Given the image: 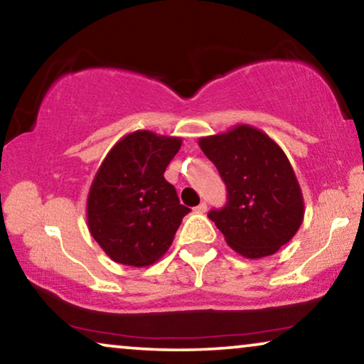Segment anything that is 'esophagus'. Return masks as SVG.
<instances>
[{
  "mask_svg": "<svg viewBox=\"0 0 364 364\" xmlns=\"http://www.w3.org/2000/svg\"><path fill=\"white\" fill-rule=\"evenodd\" d=\"M206 210H208V206H206V203H200V205H198L195 210V213H198V215H203V213H206Z\"/></svg>",
  "mask_w": 364,
  "mask_h": 364,
  "instance_id": "1",
  "label": "esophagus"
}]
</instances>
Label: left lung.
Wrapping results in <instances>:
<instances>
[{
    "instance_id": "8db88e82",
    "label": "left lung",
    "mask_w": 364,
    "mask_h": 364,
    "mask_svg": "<svg viewBox=\"0 0 364 364\" xmlns=\"http://www.w3.org/2000/svg\"><path fill=\"white\" fill-rule=\"evenodd\" d=\"M198 143L226 185V206L208 216L228 246L248 259L274 255L296 235L304 216L301 188L287 154L250 124Z\"/></svg>"
}]
</instances>
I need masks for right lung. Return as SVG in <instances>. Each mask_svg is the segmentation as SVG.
Wrapping results in <instances>:
<instances>
[{
  "label": "right lung",
  "mask_w": 364,
  "mask_h": 364,
  "mask_svg": "<svg viewBox=\"0 0 364 364\" xmlns=\"http://www.w3.org/2000/svg\"><path fill=\"white\" fill-rule=\"evenodd\" d=\"M179 148L181 138L139 129L121 138L96 171L86 201L88 228L116 263H156L190 213L163 176Z\"/></svg>",
  "instance_id": "obj_1"
}]
</instances>
